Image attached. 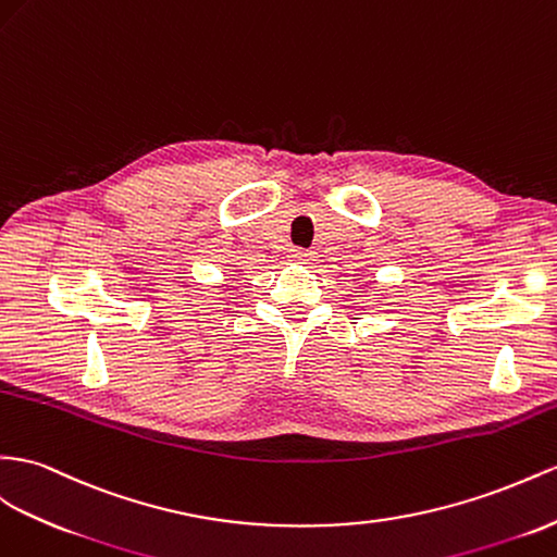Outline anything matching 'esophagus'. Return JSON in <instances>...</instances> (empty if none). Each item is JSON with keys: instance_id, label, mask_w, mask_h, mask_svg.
<instances>
[{"instance_id": "1", "label": "esophagus", "mask_w": 557, "mask_h": 557, "mask_svg": "<svg viewBox=\"0 0 557 557\" xmlns=\"http://www.w3.org/2000/svg\"><path fill=\"white\" fill-rule=\"evenodd\" d=\"M292 261H296V263H312V261H315V251L292 249Z\"/></svg>"}]
</instances>
